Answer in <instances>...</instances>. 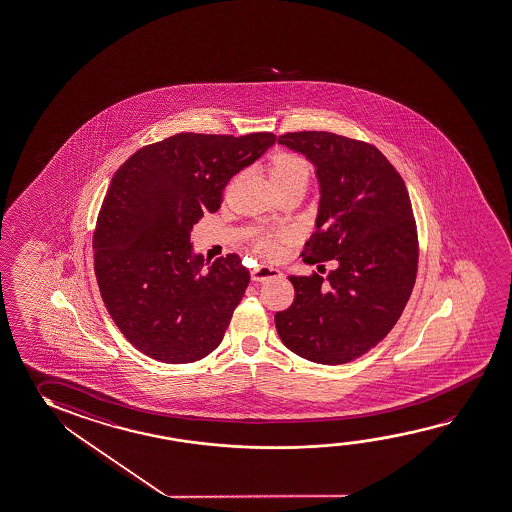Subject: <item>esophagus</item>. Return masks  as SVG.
I'll return each instance as SVG.
<instances>
[{
  "label": "esophagus",
  "mask_w": 512,
  "mask_h": 512,
  "mask_svg": "<svg viewBox=\"0 0 512 512\" xmlns=\"http://www.w3.org/2000/svg\"><path fill=\"white\" fill-rule=\"evenodd\" d=\"M281 276V272L274 267H267V265H256V267L251 270L252 281H267V279H272V277Z\"/></svg>",
  "instance_id": "obj_1"
}]
</instances>
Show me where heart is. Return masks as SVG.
<instances>
[{
  "label": "heart",
  "mask_w": 512,
  "mask_h": 512,
  "mask_svg": "<svg viewBox=\"0 0 512 512\" xmlns=\"http://www.w3.org/2000/svg\"><path fill=\"white\" fill-rule=\"evenodd\" d=\"M311 176V165L306 158L293 153H276L270 160V178L276 187L288 183H304L308 185ZM290 233L286 229H268L261 231L254 240L256 251L267 258H277L281 254V244L288 240Z\"/></svg>",
  "instance_id": "heart-1"
}]
</instances>
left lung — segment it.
<instances>
[{
  "label": "left lung",
  "mask_w": 512,
  "mask_h": 512,
  "mask_svg": "<svg viewBox=\"0 0 512 512\" xmlns=\"http://www.w3.org/2000/svg\"><path fill=\"white\" fill-rule=\"evenodd\" d=\"M279 144L317 167L320 210L302 260L327 277L290 276L292 306L276 313L297 356L343 365L384 340L406 308L418 270V231L406 183L372 144L329 131H297Z\"/></svg>",
  "instance_id": "left-lung-1"
}]
</instances>
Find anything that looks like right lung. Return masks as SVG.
Returning <instances> with one entry per match:
<instances>
[{
  "label": "right lung",
  "mask_w": 512,
  "mask_h": 512,
  "mask_svg": "<svg viewBox=\"0 0 512 512\" xmlns=\"http://www.w3.org/2000/svg\"><path fill=\"white\" fill-rule=\"evenodd\" d=\"M276 142L274 133H178L131 155L112 178L92 236L106 309L135 349L194 363L217 349L251 281L238 254L204 268L190 233L215 213L229 179Z\"/></svg>",
  "instance_id": "add662e5"
}]
</instances>
